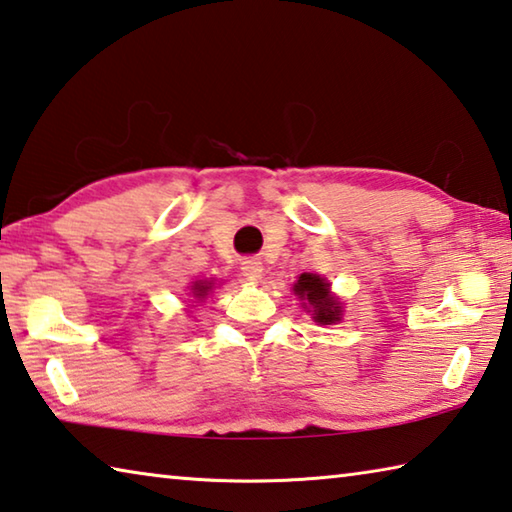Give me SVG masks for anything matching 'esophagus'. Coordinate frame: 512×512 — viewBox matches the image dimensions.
Returning a JSON list of instances; mask_svg holds the SVG:
<instances>
[{
  "instance_id": "obj_1",
  "label": "esophagus",
  "mask_w": 512,
  "mask_h": 512,
  "mask_svg": "<svg viewBox=\"0 0 512 512\" xmlns=\"http://www.w3.org/2000/svg\"><path fill=\"white\" fill-rule=\"evenodd\" d=\"M241 273H244L248 280H257L262 275V262L257 257H246L241 259Z\"/></svg>"
}]
</instances>
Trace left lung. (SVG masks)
<instances>
[{
  "instance_id": "8db88e82",
  "label": "left lung",
  "mask_w": 512,
  "mask_h": 512,
  "mask_svg": "<svg viewBox=\"0 0 512 512\" xmlns=\"http://www.w3.org/2000/svg\"><path fill=\"white\" fill-rule=\"evenodd\" d=\"M295 295H300L302 300L309 302L313 309V318L320 324H331L340 320V306L329 295V284L322 280L320 275H311V273H302L300 280L293 286Z\"/></svg>"
}]
</instances>
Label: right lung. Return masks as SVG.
<instances>
[{"instance_id": "right-lung-1", "label": "right lung", "mask_w": 512, "mask_h": 512, "mask_svg": "<svg viewBox=\"0 0 512 512\" xmlns=\"http://www.w3.org/2000/svg\"><path fill=\"white\" fill-rule=\"evenodd\" d=\"M210 288H212V282H197V284H194V295H197V297L208 295Z\"/></svg>"}]
</instances>
